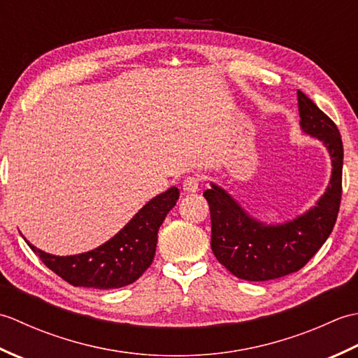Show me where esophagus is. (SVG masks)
I'll list each match as a JSON object with an SVG mask.
<instances>
[{"mask_svg":"<svg viewBox=\"0 0 358 358\" xmlns=\"http://www.w3.org/2000/svg\"><path fill=\"white\" fill-rule=\"evenodd\" d=\"M199 186H200L199 175H189V177H186L183 181V191L187 194L199 191Z\"/></svg>","mask_w":358,"mask_h":358,"instance_id":"1","label":"esophagus"}]
</instances>
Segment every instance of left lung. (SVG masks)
Instances as JSON below:
<instances>
[{"label": "left lung", "mask_w": 358, "mask_h": 358, "mask_svg": "<svg viewBox=\"0 0 358 358\" xmlns=\"http://www.w3.org/2000/svg\"><path fill=\"white\" fill-rule=\"evenodd\" d=\"M299 96L301 131L323 141L332 162L326 192L313 209L283 224H264L250 217L224 189L212 183L203 192L210 209V248L235 277L266 281L301 269L328 240L341 201L343 143L336 123L303 92Z\"/></svg>", "instance_id": "8db88e82"}]
</instances>
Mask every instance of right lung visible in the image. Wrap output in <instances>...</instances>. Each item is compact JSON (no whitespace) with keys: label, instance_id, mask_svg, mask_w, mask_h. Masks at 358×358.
Masks as SVG:
<instances>
[{"label":"right lung","instance_id":"right-lung-1","mask_svg":"<svg viewBox=\"0 0 358 358\" xmlns=\"http://www.w3.org/2000/svg\"><path fill=\"white\" fill-rule=\"evenodd\" d=\"M180 196L177 187L157 195L136 212L115 237L85 254L57 257L27 245L50 271L72 286L123 287L138 280L154 262L157 234Z\"/></svg>","mask_w":358,"mask_h":358}]
</instances>
